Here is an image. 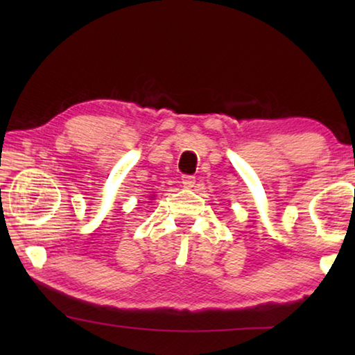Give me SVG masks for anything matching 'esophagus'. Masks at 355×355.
I'll return each instance as SVG.
<instances>
[{"label":"esophagus","instance_id":"esophagus-1","mask_svg":"<svg viewBox=\"0 0 355 355\" xmlns=\"http://www.w3.org/2000/svg\"><path fill=\"white\" fill-rule=\"evenodd\" d=\"M182 184H183V188H186V189L194 188L196 177H192V175H183V177H182Z\"/></svg>","mask_w":355,"mask_h":355}]
</instances>
